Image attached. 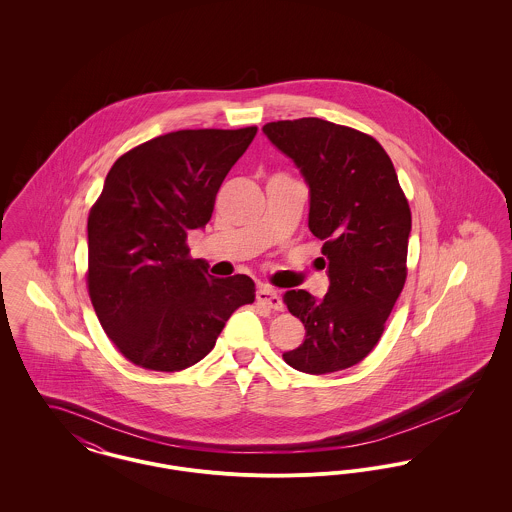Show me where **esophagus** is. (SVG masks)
I'll use <instances>...</instances> for the list:
<instances>
[{
  "label": "esophagus",
  "mask_w": 512,
  "mask_h": 512,
  "mask_svg": "<svg viewBox=\"0 0 512 512\" xmlns=\"http://www.w3.org/2000/svg\"><path fill=\"white\" fill-rule=\"evenodd\" d=\"M257 301H259L261 305L268 307V309H272V311H284V303H282L280 295L276 293V290H272V288H268V286H261V288L257 290Z\"/></svg>",
  "instance_id": "1"
}]
</instances>
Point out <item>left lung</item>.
<instances>
[{"mask_svg": "<svg viewBox=\"0 0 512 512\" xmlns=\"http://www.w3.org/2000/svg\"><path fill=\"white\" fill-rule=\"evenodd\" d=\"M263 132L309 186V230L324 242L320 267L330 278L322 299L284 293L305 341L282 357L299 372H338L374 349L405 286L411 209L372 136L315 117L268 122Z\"/></svg>", "mask_w": 512, "mask_h": 512, "instance_id": "obj_1", "label": "left lung"}]
</instances>
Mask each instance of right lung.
I'll use <instances>...</instances> for the list:
<instances>
[{
  "label": "right lung",
  "instance_id": "add662e5",
  "mask_svg": "<svg viewBox=\"0 0 512 512\" xmlns=\"http://www.w3.org/2000/svg\"><path fill=\"white\" fill-rule=\"evenodd\" d=\"M257 126L178 130L115 161L88 217V292L99 322L134 365L178 372L199 363L255 284L215 278L186 238L211 220L222 180Z\"/></svg>",
  "mask_w": 512,
  "mask_h": 512
}]
</instances>
